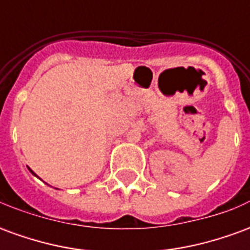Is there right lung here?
I'll list each match as a JSON object with an SVG mask.
<instances>
[{
	"label": "right lung",
	"instance_id": "right-lung-1",
	"mask_svg": "<svg viewBox=\"0 0 250 250\" xmlns=\"http://www.w3.org/2000/svg\"><path fill=\"white\" fill-rule=\"evenodd\" d=\"M29 170H30V168H29ZM30 173H32V174H35V173H33V171H32V170H30Z\"/></svg>",
	"mask_w": 250,
	"mask_h": 250
}]
</instances>
